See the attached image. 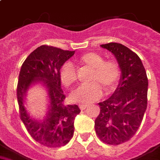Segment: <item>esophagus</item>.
I'll return each instance as SVG.
<instances>
[{
  "label": "esophagus",
  "instance_id": "obj_1",
  "mask_svg": "<svg viewBox=\"0 0 160 160\" xmlns=\"http://www.w3.org/2000/svg\"><path fill=\"white\" fill-rule=\"evenodd\" d=\"M88 106V105H86V104H80V105H79V107L80 108V110H82L83 111V110H84L85 108H87Z\"/></svg>",
  "mask_w": 160,
  "mask_h": 160
}]
</instances>
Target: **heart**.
<instances>
[{"label": "heart", "mask_w": 160, "mask_h": 160, "mask_svg": "<svg viewBox=\"0 0 160 160\" xmlns=\"http://www.w3.org/2000/svg\"><path fill=\"white\" fill-rule=\"evenodd\" d=\"M78 62L83 67L92 70L88 84L81 85L71 93L74 102L88 103L99 98L102 94V88L107 93L114 91L120 77V69L116 62L104 60L102 55L90 52L81 55ZM61 83L69 88L76 82L77 76L73 65L70 62L62 64L59 70Z\"/></svg>", "instance_id": "b5f03b06"}]
</instances>
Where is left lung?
<instances>
[{
	"label": "left lung",
	"instance_id": "left-lung-1",
	"mask_svg": "<svg viewBox=\"0 0 160 160\" xmlns=\"http://www.w3.org/2000/svg\"><path fill=\"white\" fill-rule=\"evenodd\" d=\"M115 55L121 71L117 88L99 102L95 119L96 133L102 142L119 145L133 137L142 123L147 107L148 79L138 54L119 43L101 45Z\"/></svg>",
	"mask_w": 160,
	"mask_h": 160
}]
</instances>
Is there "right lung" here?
<instances>
[{"label":"right lung","mask_w":160,"mask_h":160,"mask_svg":"<svg viewBox=\"0 0 160 160\" xmlns=\"http://www.w3.org/2000/svg\"><path fill=\"white\" fill-rule=\"evenodd\" d=\"M75 51L41 45L23 62L17 86L20 118L35 141L47 147H60L70 142L74 134V120L80 112L77 105H64L59 70ZM46 88L49 98L48 111L44 120L32 118L24 106L29 88L36 83Z\"/></svg>","instance_id":"right-lung-1"}]
</instances>
